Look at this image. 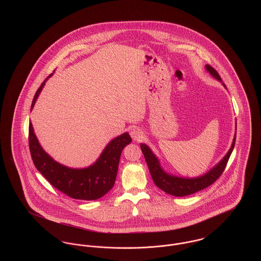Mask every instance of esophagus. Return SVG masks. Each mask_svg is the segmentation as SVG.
I'll return each mask as SVG.
<instances>
[{"label":"esophagus","mask_w":261,"mask_h":261,"mask_svg":"<svg viewBox=\"0 0 261 261\" xmlns=\"http://www.w3.org/2000/svg\"><path fill=\"white\" fill-rule=\"evenodd\" d=\"M130 135L133 138V140L135 141H141L142 138H143V131L139 128H133L131 131H130Z\"/></svg>","instance_id":"obj_1"}]
</instances>
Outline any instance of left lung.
Here are the masks:
<instances>
[{"mask_svg": "<svg viewBox=\"0 0 261 261\" xmlns=\"http://www.w3.org/2000/svg\"><path fill=\"white\" fill-rule=\"evenodd\" d=\"M205 69L207 72H210V74L213 78H215L216 80H218L219 82L222 83L221 77L219 76L217 71L213 67H211V65H208V64H205ZM222 85L226 88L224 83H222ZM236 134L237 131L235 132V136L233 139L231 148L225 154L223 159L215 166H213L210 171H207L206 173L199 176V177H195V178L179 177V176H176L173 174L167 173L166 171L163 170L160 160L152 152V150L149 149V146L146 144H141L140 146H141V149L144 153L145 160L148 164L149 172H150L154 184L163 192H165L171 196L185 197V196L195 194L200 190H203V189L211 186V184L214 183L220 177V175L223 173L226 164L229 161V158L235 147Z\"/></svg>", "mask_w": 261, "mask_h": 261, "instance_id": "1", "label": "left lung"}]
</instances>
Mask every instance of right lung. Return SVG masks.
<instances>
[{"mask_svg":"<svg viewBox=\"0 0 261 261\" xmlns=\"http://www.w3.org/2000/svg\"><path fill=\"white\" fill-rule=\"evenodd\" d=\"M46 78L34 96L31 111L45 86ZM132 142L128 132L117 136L106 146L98 160L85 168H71L56 162L38 141L32 123L29 122V149L38 169L50 184L63 194L75 199L94 200L101 198L114 185L121 152Z\"/></svg>","mask_w":261,"mask_h":261,"instance_id":"add662e5","label":"right lung"}]
</instances>
